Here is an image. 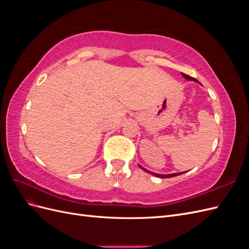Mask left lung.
Here are the masks:
<instances>
[{
	"mask_svg": "<svg viewBox=\"0 0 249 249\" xmlns=\"http://www.w3.org/2000/svg\"><path fill=\"white\" fill-rule=\"evenodd\" d=\"M182 74H183V77H184L185 79H187V80H190V81H195V82H198L197 80H195L194 78H192V77H190V76H188V74H185V73H182ZM139 167H140L141 169L144 170V171H146V172L150 173V175H153V176H155V177H158V178H172V177H177V176H179V175H182V173H184V172H179V173H171V175H160V173H155V172H152V171H148V170H146L145 168H143L142 166H140V165H139Z\"/></svg>",
	"mask_w": 249,
	"mask_h": 249,
	"instance_id": "left-lung-1",
	"label": "left lung"
}]
</instances>
